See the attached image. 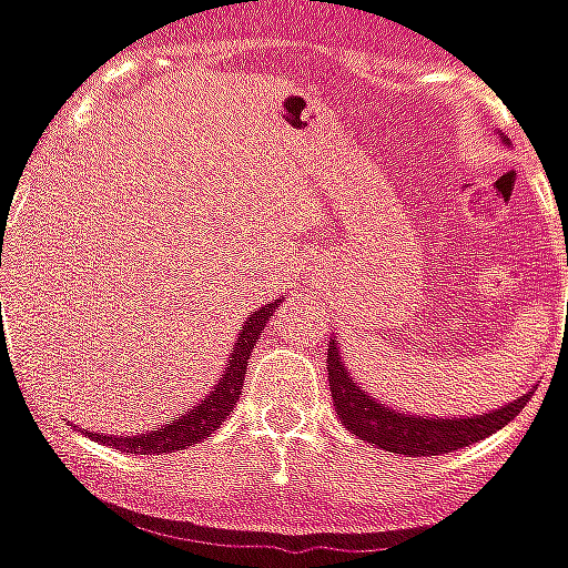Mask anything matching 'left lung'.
<instances>
[{
    "label": "left lung",
    "mask_w": 568,
    "mask_h": 568,
    "mask_svg": "<svg viewBox=\"0 0 568 568\" xmlns=\"http://www.w3.org/2000/svg\"><path fill=\"white\" fill-rule=\"evenodd\" d=\"M326 372H329V390H333L342 424L363 442H372V445L390 450V454H408V457H436V454L466 448L471 442H481L496 429H503L508 420H515L524 412V405L529 403L527 393L499 412L478 417H454V420L399 415V412L375 403L372 396H366V390H359L354 378L347 375L335 342H329Z\"/></svg>",
    "instance_id": "8db88e82"
}]
</instances>
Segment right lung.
<instances>
[{
    "instance_id": "right-lung-1",
    "label": "right lung",
    "mask_w": 568,
    "mask_h": 568,
    "mask_svg": "<svg viewBox=\"0 0 568 568\" xmlns=\"http://www.w3.org/2000/svg\"><path fill=\"white\" fill-rule=\"evenodd\" d=\"M278 302H268L260 312H254L247 321H244L242 333H239V342H235L233 354H230V366H226V375L217 381V387L196 405L190 408L187 415H181L172 424L160 426V429H151V433H142V436H123V438H109L93 433V438L99 442H111L118 450H126V454H175V450H184L190 445H196L205 436H211L221 420H226V415L233 412L239 396H242L244 387V372H247V363H251V351H254L256 338L266 329V321L272 317V308Z\"/></svg>"
}]
</instances>
